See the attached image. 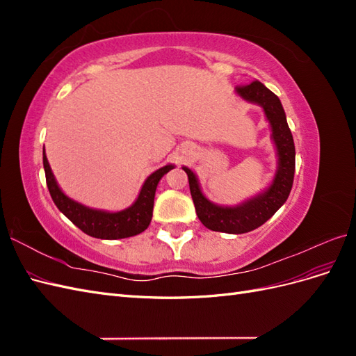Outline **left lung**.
Here are the masks:
<instances>
[{
  "mask_svg": "<svg viewBox=\"0 0 356 356\" xmlns=\"http://www.w3.org/2000/svg\"><path fill=\"white\" fill-rule=\"evenodd\" d=\"M243 99L255 102L264 108L267 120L272 124V136L277 148L279 168L273 184L258 197L236 208H222L211 203L202 195L199 182L188 168H182L188 177L190 193L196 213L204 227L213 232L241 234L263 225L286 202L293 188L296 170V147L285 111L277 96L260 81L241 84L236 88Z\"/></svg>",
  "mask_w": 356,
  "mask_h": 356,
  "instance_id": "obj_1",
  "label": "left lung"
}]
</instances>
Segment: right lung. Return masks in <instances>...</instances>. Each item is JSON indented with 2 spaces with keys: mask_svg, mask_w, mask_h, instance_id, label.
<instances>
[{
  "mask_svg": "<svg viewBox=\"0 0 356 356\" xmlns=\"http://www.w3.org/2000/svg\"><path fill=\"white\" fill-rule=\"evenodd\" d=\"M42 165H44L47 188L58 209L81 232L98 239H123L144 232L153 217L154 195L159 181L170 169H174V166L168 165L156 170L145 179L141 193L131 208L111 213L86 208L67 197L56 184L46 153H42Z\"/></svg>",
  "mask_w": 356,
  "mask_h": 356,
  "instance_id": "add662e5",
  "label": "right lung"
}]
</instances>
